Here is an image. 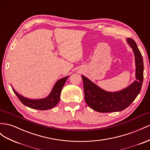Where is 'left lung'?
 <instances>
[{"instance_id": "left-lung-1", "label": "left lung", "mask_w": 150, "mask_h": 150, "mask_svg": "<svg viewBox=\"0 0 150 150\" xmlns=\"http://www.w3.org/2000/svg\"><path fill=\"white\" fill-rule=\"evenodd\" d=\"M127 41L134 53L137 79L128 88L117 92H107L96 86L86 77L81 76L85 102L96 112L107 113L123 110L132 103L141 90L144 70L143 57L134 40L129 38Z\"/></svg>"}]
</instances>
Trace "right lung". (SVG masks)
Wrapping results in <instances>:
<instances>
[{
  "label": "right lung",
  "instance_id": "add662e5",
  "mask_svg": "<svg viewBox=\"0 0 150 150\" xmlns=\"http://www.w3.org/2000/svg\"><path fill=\"white\" fill-rule=\"evenodd\" d=\"M67 78L68 76L59 79L55 84L53 89H52L51 93L48 95V96H47V98L44 99L30 100L19 95L13 88V90L16 95L18 97L19 100L26 106L33 109H36V110H48V109H50L56 106L57 104L59 103L60 100V93H61L62 89Z\"/></svg>",
  "mask_w": 150,
  "mask_h": 150
}]
</instances>
